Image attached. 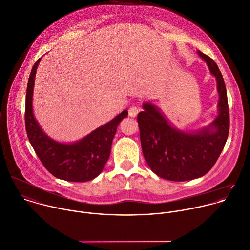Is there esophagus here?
<instances>
[{"label": "esophagus", "instance_id": "obj_1", "mask_svg": "<svg viewBox=\"0 0 250 250\" xmlns=\"http://www.w3.org/2000/svg\"><path fill=\"white\" fill-rule=\"evenodd\" d=\"M137 114H138V107L132 106V107H130V108L128 109V115H129L130 117H136Z\"/></svg>", "mask_w": 250, "mask_h": 250}]
</instances>
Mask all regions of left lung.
<instances>
[{
    "label": "left lung",
    "mask_w": 250,
    "mask_h": 250,
    "mask_svg": "<svg viewBox=\"0 0 250 250\" xmlns=\"http://www.w3.org/2000/svg\"><path fill=\"white\" fill-rule=\"evenodd\" d=\"M198 54L216 77L220 95L219 115L209 127L196 133L179 131L150 103L143 104L144 111L137 116L141 148L148 166L160 178L173 182L190 181L206 175L224 149L229 129L223 75L210 57L200 51Z\"/></svg>",
    "instance_id": "obj_1"
}]
</instances>
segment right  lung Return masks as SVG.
I'll return each instance as SVG.
<instances>
[{
	"instance_id": "add662e5",
	"label": "right lung",
	"mask_w": 250,
	"mask_h": 250,
	"mask_svg": "<svg viewBox=\"0 0 250 250\" xmlns=\"http://www.w3.org/2000/svg\"><path fill=\"white\" fill-rule=\"evenodd\" d=\"M40 60L34 63L27 82L24 119L28 139L44 167L54 177L76 183L91 181L104 169L110 157L117 127L127 116V111L125 110L80 141L73 144L56 142L43 132L32 112L34 78Z\"/></svg>"
}]
</instances>
